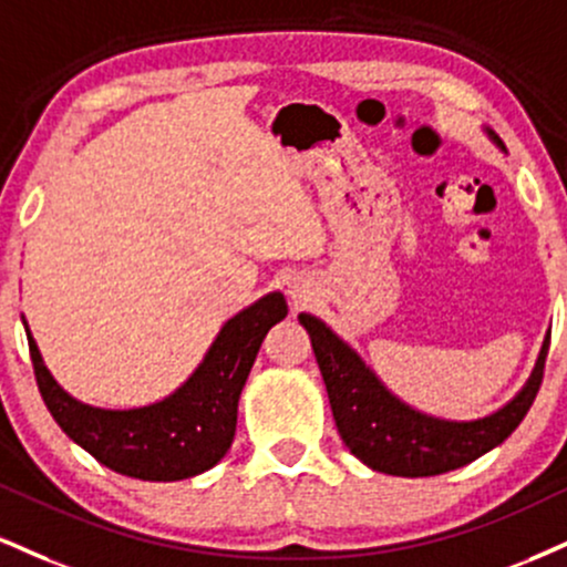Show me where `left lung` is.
<instances>
[{"mask_svg": "<svg viewBox=\"0 0 567 567\" xmlns=\"http://www.w3.org/2000/svg\"><path fill=\"white\" fill-rule=\"evenodd\" d=\"M488 136L502 145L494 132H488ZM298 322L311 338L340 439L367 467L401 478H427L465 467L513 435L534 404L549 351L547 336L528 383L507 406L483 420L452 422L422 414L395 399L380 383L378 374L359 359V353L343 343L322 319L301 313Z\"/></svg>", "mask_w": 567, "mask_h": 567, "instance_id": "obj_1", "label": "left lung"}]
</instances>
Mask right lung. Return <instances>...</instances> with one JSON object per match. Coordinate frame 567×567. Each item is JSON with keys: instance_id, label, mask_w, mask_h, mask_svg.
<instances>
[{"instance_id": "obj_1", "label": "right lung", "mask_w": 567, "mask_h": 567, "mask_svg": "<svg viewBox=\"0 0 567 567\" xmlns=\"http://www.w3.org/2000/svg\"><path fill=\"white\" fill-rule=\"evenodd\" d=\"M288 317L282 292H269L221 327L200 367L158 404L100 409L81 404L54 383L29 327L39 393L71 441L100 465L140 481H184L206 473L229 452L237 401L266 332Z\"/></svg>"}]
</instances>
